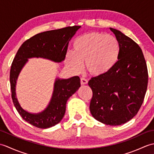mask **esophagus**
<instances>
[{
    "mask_svg": "<svg viewBox=\"0 0 154 154\" xmlns=\"http://www.w3.org/2000/svg\"><path fill=\"white\" fill-rule=\"evenodd\" d=\"M88 83V80L85 79V78L81 77V85H86Z\"/></svg>",
    "mask_w": 154,
    "mask_h": 154,
    "instance_id": "obj_1",
    "label": "esophagus"
}]
</instances>
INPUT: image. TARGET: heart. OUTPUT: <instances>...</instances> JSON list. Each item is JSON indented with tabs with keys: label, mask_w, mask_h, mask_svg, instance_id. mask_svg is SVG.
<instances>
[{
	"label": "heart",
	"mask_w": 154,
	"mask_h": 154,
	"mask_svg": "<svg viewBox=\"0 0 154 154\" xmlns=\"http://www.w3.org/2000/svg\"><path fill=\"white\" fill-rule=\"evenodd\" d=\"M73 48V51L66 55L65 63L74 71H79L85 61L90 74L101 76L112 70L119 60L120 43L110 34L99 32L85 34L75 39Z\"/></svg>",
	"instance_id": "heart-1"
}]
</instances>
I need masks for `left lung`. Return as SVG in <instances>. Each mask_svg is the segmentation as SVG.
I'll use <instances>...</instances> for the list:
<instances>
[{
	"label": "left lung",
	"mask_w": 154,
	"mask_h": 154,
	"mask_svg": "<svg viewBox=\"0 0 154 154\" xmlns=\"http://www.w3.org/2000/svg\"><path fill=\"white\" fill-rule=\"evenodd\" d=\"M120 45L119 60L106 75L91 78L92 116L106 125L131 120L143 103L148 82L146 62L141 48L120 31L110 28Z\"/></svg>",
	"instance_id": "obj_1"
}]
</instances>
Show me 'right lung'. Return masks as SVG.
I'll return each instance as SVG.
<instances>
[{"mask_svg":"<svg viewBox=\"0 0 154 154\" xmlns=\"http://www.w3.org/2000/svg\"><path fill=\"white\" fill-rule=\"evenodd\" d=\"M80 28V26H73L35 35L22 44L13 60L10 71L13 103L23 119L39 128H48L62 120L67 100L81 86L80 78L74 76L67 79H56L48 107L40 113L32 114L22 109L16 97L15 87L18 75L28 58L43 57L55 62L63 61L69 42Z\"/></svg>","mask_w":154,"mask_h":154,"instance_id":"right-lung-1","label":"right lung"}]
</instances>
